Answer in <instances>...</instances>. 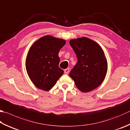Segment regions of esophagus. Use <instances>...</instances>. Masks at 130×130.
Listing matches in <instances>:
<instances>
[{
	"label": "esophagus",
	"mask_w": 130,
	"mask_h": 130,
	"mask_svg": "<svg viewBox=\"0 0 130 130\" xmlns=\"http://www.w3.org/2000/svg\"><path fill=\"white\" fill-rule=\"evenodd\" d=\"M69 71H70V68H67V69H65L64 71L65 74H68Z\"/></svg>",
	"instance_id": "34e87169"
}]
</instances>
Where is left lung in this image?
Returning <instances> with one entry per match:
<instances>
[{"mask_svg": "<svg viewBox=\"0 0 130 130\" xmlns=\"http://www.w3.org/2000/svg\"><path fill=\"white\" fill-rule=\"evenodd\" d=\"M70 44L77 62L70 73L78 89L88 92L101 84L107 70V63L99 44L87 37L71 40Z\"/></svg>", "mask_w": 130, "mask_h": 130, "instance_id": "8db88e82", "label": "left lung"}]
</instances>
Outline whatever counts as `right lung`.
<instances>
[{
	"label": "right lung",
	"instance_id": "1",
	"mask_svg": "<svg viewBox=\"0 0 130 130\" xmlns=\"http://www.w3.org/2000/svg\"><path fill=\"white\" fill-rule=\"evenodd\" d=\"M66 41L51 36L42 37L33 43L26 57L25 66L31 82L40 89L48 91L64 73L59 67V51Z\"/></svg>",
	"mask_w": 130,
	"mask_h": 130
}]
</instances>
